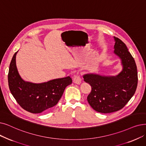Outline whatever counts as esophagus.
<instances>
[{"instance_id":"obj_1","label":"esophagus","mask_w":146,"mask_h":146,"mask_svg":"<svg viewBox=\"0 0 146 146\" xmlns=\"http://www.w3.org/2000/svg\"><path fill=\"white\" fill-rule=\"evenodd\" d=\"M81 82H82V80L80 79V76H79L78 74L74 76V78H73V82H74V83L78 85H80L81 84Z\"/></svg>"}]
</instances>
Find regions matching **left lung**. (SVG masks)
Returning <instances> with one entry per match:
<instances>
[{
  "label": "left lung",
  "instance_id": "left-lung-1",
  "mask_svg": "<svg viewBox=\"0 0 146 146\" xmlns=\"http://www.w3.org/2000/svg\"><path fill=\"white\" fill-rule=\"evenodd\" d=\"M114 54L121 61L122 70L116 76L97 73L83 75L84 81L92 87L87 100L92 108L102 113H109L122 109L134 96L138 83L135 60L125 44L114 36Z\"/></svg>",
  "mask_w": 146,
  "mask_h": 146
}]
</instances>
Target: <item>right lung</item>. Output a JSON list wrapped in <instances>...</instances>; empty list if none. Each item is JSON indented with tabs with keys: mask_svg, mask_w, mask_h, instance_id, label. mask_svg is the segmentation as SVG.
I'll use <instances>...</instances> for the list:
<instances>
[{
	"mask_svg": "<svg viewBox=\"0 0 146 146\" xmlns=\"http://www.w3.org/2000/svg\"><path fill=\"white\" fill-rule=\"evenodd\" d=\"M16 52L12 58L8 73L9 88L23 109L32 113L48 111L58 103L66 88L72 84L70 76L36 84L25 81L16 65Z\"/></svg>",
	"mask_w": 146,
	"mask_h": 146,
	"instance_id": "add662e5",
	"label": "right lung"
}]
</instances>
